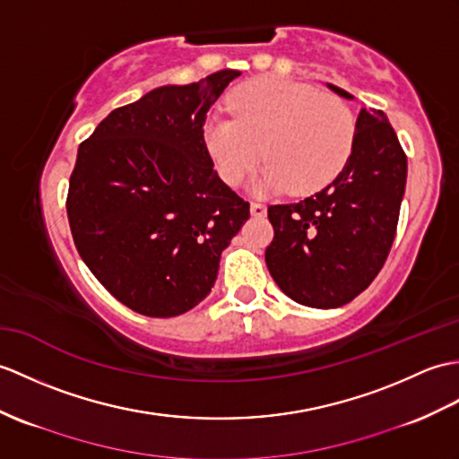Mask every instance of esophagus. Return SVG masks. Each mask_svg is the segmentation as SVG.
<instances>
[{
  "label": "esophagus",
  "mask_w": 459,
  "mask_h": 459,
  "mask_svg": "<svg viewBox=\"0 0 459 459\" xmlns=\"http://www.w3.org/2000/svg\"><path fill=\"white\" fill-rule=\"evenodd\" d=\"M265 205L264 204H258V201H252L250 204V212H252V217H265Z\"/></svg>",
  "instance_id": "34e87169"
}]
</instances>
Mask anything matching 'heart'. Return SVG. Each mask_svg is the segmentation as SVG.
Listing matches in <instances>:
<instances>
[{"label":"heart","instance_id":"1","mask_svg":"<svg viewBox=\"0 0 459 459\" xmlns=\"http://www.w3.org/2000/svg\"><path fill=\"white\" fill-rule=\"evenodd\" d=\"M230 117L207 121L204 138L221 179L240 186L260 156L258 195H308L326 187L354 151L356 117L336 95L313 85L264 78L242 85L227 101Z\"/></svg>","mask_w":459,"mask_h":459}]
</instances>
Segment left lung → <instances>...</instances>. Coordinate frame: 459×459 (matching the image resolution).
Here are the masks:
<instances>
[{
  "label": "left lung",
  "instance_id": "1",
  "mask_svg": "<svg viewBox=\"0 0 459 459\" xmlns=\"http://www.w3.org/2000/svg\"><path fill=\"white\" fill-rule=\"evenodd\" d=\"M356 126L354 151L333 184L299 204L268 207L265 264L280 290L307 307L350 303L376 280L395 240L407 156L383 111L361 109Z\"/></svg>",
  "mask_w": 459,
  "mask_h": 459
}]
</instances>
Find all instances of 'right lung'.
I'll return each mask as SVG.
<instances>
[{
  "label": "right lung",
  "mask_w": 459,
  "mask_h": 459,
  "mask_svg": "<svg viewBox=\"0 0 459 459\" xmlns=\"http://www.w3.org/2000/svg\"><path fill=\"white\" fill-rule=\"evenodd\" d=\"M237 70L162 85L111 111L78 148L66 211L85 265L117 301L178 316L209 295L221 252L250 217L212 169L207 111Z\"/></svg>",
  "instance_id": "obj_1"
}]
</instances>
